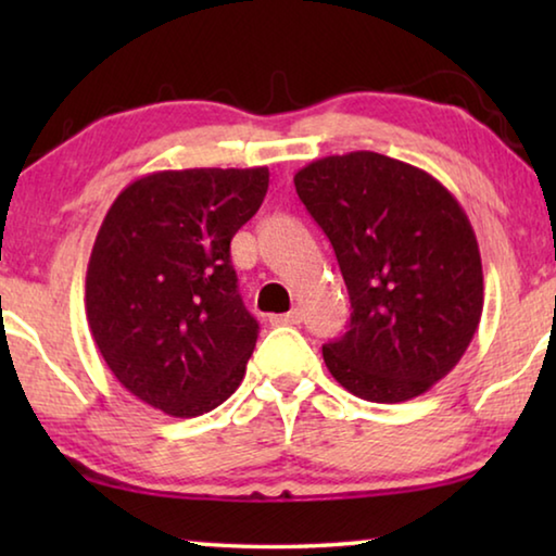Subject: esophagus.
Here are the masks:
<instances>
[{
    "instance_id": "obj_1",
    "label": "esophagus",
    "mask_w": 556,
    "mask_h": 556,
    "mask_svg": "<svg viewBox=\"0 0 556 556\" xmlns=\"http://www.w3.org/2000/svg\"><path fill=\"white\" fill-rule=\"evenodd\" d=\"M271 324L275 326H299L301 324V308H291L287 314L271 316Z\"/></svg>"
}]
</instances>
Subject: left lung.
I'll list each match as a JSON object with an SVG mask.
<instances>
[{"label":"left lung","mask_w":556,"mask_h":556,"mask_svg":"<svg viewBox=\"0 0 556 556\" xmlns=\"http://www.w3.org/2000/svg\"><path fill=\"white\" fill-rule=\"evenodd\" d=\"M331 240L351 296L326 368L355 397L394 404L456 368L483 314L476 232L434 176L375 152L326 156L294 176Z\"/></svg>","instance_id":"1"}]
</instances>
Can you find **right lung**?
Returning <instances> with one entry per match:
<instances>
[{
  "instance_id": "obj_1",
  "label": "right lung",
  "mask_w": 556,
  "mask_h": 556,
  "mask_svg": "<svg viewBox=\"0 0 556 556\" xmlns=\"http://www.w3.org/2000/svg\"><path fill=\"white\" fill-rule=\"evenodd\" d=\"M267 186V166L156 172L110 205L88 265V324L112 375L154 409L199 417L242 382L260 324L230 240Z\"/></svg>"
}]
</instances>
